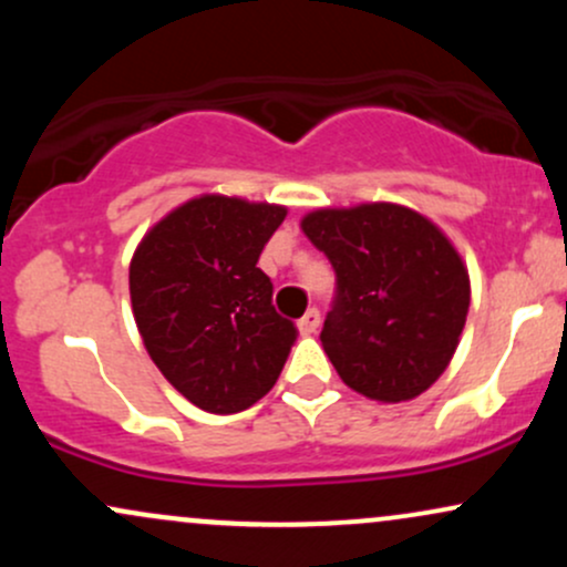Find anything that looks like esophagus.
I'll return each instance as SVG.
<instances>
[{"label": "esophagus", "mask_w": 567, "mask_h": 567, "mask_svg": "<svg viewBox=\"0 0 567 567\" xmlns=\"http://www.w3.org/2000/svg\"><path fill=\"white\" fill-rule=\"evenodd\" d=\"M320 322H322L320 311L309 309V311H306V315L301 317V320H298V328H301L303 336H311V333H317V330H320Z\"/></svg>", "instance_id": "1"}]
</instances>
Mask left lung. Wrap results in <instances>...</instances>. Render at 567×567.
<instances>
[{"label": "left lung", "mask_w": 567, "mask_h": 567, "mask_svg": "<svg viewBox=\"0 0 567 567\" xmlns=\"http://www.w3.org/2000/svg\"><path fill=\"white\" fill-rule=\"evenodd\" d=\"M301 229L336 271L320 341L343 383L379 402L426 392L470 311V275L445 234L392 202L324 207Z\"/></svg>", "instance_id": "left-lung-1"}]
</instances>
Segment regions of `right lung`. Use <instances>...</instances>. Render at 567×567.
Masks as SVG:
<instances>
[{
    "mask_svg": "<svg viewBox=\"0 0 567 567\" xmlns=\"http://www.w3.org/2000/svg\"><path fill=\"white\" fill-rule=\"evenodd\" d=\"M285 207L237 197L188 199L143 237L130 301L143 347L188 402L229 415L275 386L296 343L258 269Z\"/></svg>",
    "mask_w": 567,
    "mask_h": 567,
    "instance_id": "obj_1",
    "label": "right lung"
}]
</instances>
